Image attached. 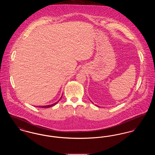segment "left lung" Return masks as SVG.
Instances as JSON below:
<instances>
[{"label":"left lung","instance_id":"left-lung-1","mask_svg":"<svg viewBox=\"0 0 155 155\" xmlns=\"http://www.w3.org/2000/svg\"><path fill=\"white\" fill-rule=\"evenodd\" d=\"M92 102V103H93V102ZM98 107H99V106H98Z\"/></svg>","mask_w":155,"mask_h":155}]
</instances>
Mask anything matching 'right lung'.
<instances>
[{"label": "right lung", "instance_id": "obj_1", "mask_svg": "<svg viewBox=\"0 0 155 155\" xmlns=\"http://www.w3.org/2000/svg\"><path fill=\"white\" fill-rule=\"evenodd\" d=\"M62 97V95L61 96V97L60 98V99H59V101H58V102H55V103H53V104H49V105H46V106H39V107H42V108H49V107H52V106H54V105H56L57 103H58L59 102V101L61 99V98Z\"/></svg>", "mask_w": 155, "mask_h": 155}]
</instances>
